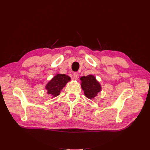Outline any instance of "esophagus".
<instances>
[{"label":"esophagus","instance_id":"34e87169","mask_svg":"<svg viewBox=\"0 0 150 150\" xmlns=\"http://www.w3.org/2000/svg\"><path fill=\"white\" fill-rule=\"evenodd\" d=\"M73 77L76 80H78V79L79 78V74L78 72H74V73L73 74Z\"/></svg>","mask_w":150,"mask_h":150}]
</instances>
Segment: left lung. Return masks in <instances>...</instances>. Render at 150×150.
<instances>
[{"instance_id": "obj_1", "label": "left lung", "mask_w": 150, "mask_h": 150, "mask_svg": "<svg viewBox=\"0 0 150 150\" xmlns=\"http://www.w3.org/2000/svg\"><path fill=\"white\" fill-rule=\"evenodd\" d=\"M81 81V88L84 91L86 97L89 99H93L101 91V86L96 78L93 75L82 76L80 78Z\"/></svg>"}]
</instances>
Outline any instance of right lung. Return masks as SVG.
Masks as SVG:
<instances>
[{
    "label": "right lung",
    "mask_w": 150,
    "mask_h": 150,
    "mask_svg": "<svg viewBox=\"0 0 150 150\" xmlns=\"http://www.w3.org/2000/svg\"><path fill=\"white\" fill-rule=\"evenodd\" d=\"M70 80L71 78L69 76L61 74H56L46 86L47 94L52 96V98L57 96L60 94L61 91Z\"/></svg>",
    "instance_id": "obj_1"
}]
</instances>
